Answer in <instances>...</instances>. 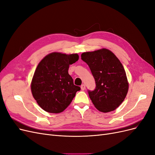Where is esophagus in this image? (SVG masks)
<instances>
[{"label": "esophagus", "instance_id": "obj_1", "mask_svg": "<svg viewBox=\"0 0 155 155\" xmlns=\"http://www.w3.org/2000/svg\"><path fill=\"white\" fill-rule=\"evenodd\" d=\"M81 89L82 91H84L85 89V85H84V84H83V85H81Z\"/></svg>", "mask_w": 155, "mask_h": 155}]
</instances>
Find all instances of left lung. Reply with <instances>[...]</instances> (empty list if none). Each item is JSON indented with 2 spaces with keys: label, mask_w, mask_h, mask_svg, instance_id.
<instances>
[{
  "label": "left lung",
  "mask_w": 155,
  "mask_h": 155,
  "mask_svg": "<svg viewBox=\"0 0 155 155\" xmlns=\"http://www.w3.org/2000/svg\"><path fill=\"white\" fill-rule=\"evenodd\" d=\"M81 57L88 65L95 79V90L88 91L92 104L102 112L114 110L124 101L129 90V82L122 64L112 51L107 48L86 51Z\"/></svg>",
  "instance_id": "8db88e82"
}]
</instances>
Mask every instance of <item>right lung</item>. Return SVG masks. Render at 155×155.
Here are the masks:
<instances>
[{
  "instance_id": "right-lung-1",
  "label": "right lung",
  "mask_w": 155,
  "mask_h": 155,
  "mask_svg": "<svg viewBox=\"0 0 155 155\" xmlns=\"http://www.w3.org/2000/svg\"><path fill=\"white\" fill-rule=\"evenodd\" d=\"M79 59L78 54L51 52L37 65L31 82V91L42 109L60 113L67 108L80 87L74 85L69 65Z\"/></svg>"
}]
</instances>
